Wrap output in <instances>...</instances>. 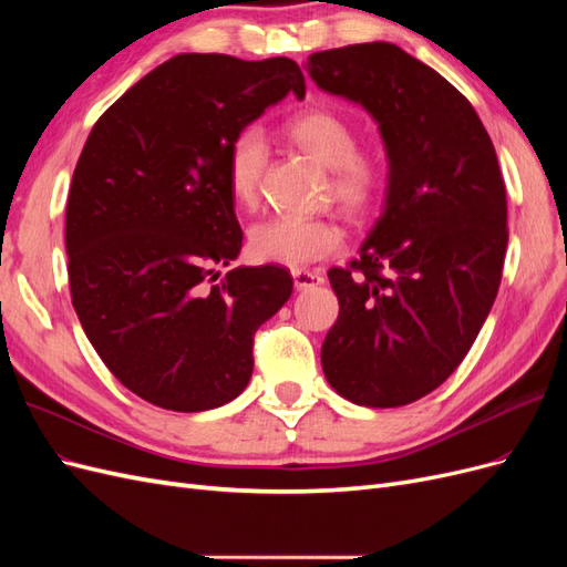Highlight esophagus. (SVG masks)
<instances>
[{
	"label": "esophagus",
	"instance_id": "esophagus-1",
	"mask_svg": "<svg viewBox=\"0 0 567 567\" xmlns=\"http://www.w3.org/2000/svg\"><path fill=\"white\" fill-rule=\"evenodd\" d=\"M293 284L298 290H307L323 284V277L317 271H307V269H293Z\"/></svg>",
	"mask_w": 567,
	"mask_h": 567
}]
</instances>
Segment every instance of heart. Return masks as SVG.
Instances as JSON below:
<instances>
[{
  "instance_id": "1",
  "label": "heart",
  "mask_w": 567,
  "mask_h": 567,
  "mask_svg": "<svg viewBox=\"0 0 567 567\" xmlns=\"http://www.w3.org/2000/svg\"><path fill=\"white\" fill-rule=\"evenodd\" d=\"M288 140L326 169H331V196L352 217L364 215L379 200L383 165L357 151V132L346 117L329 109L298 113L286 125ZM269 144L260 127H244L227 151V186L231 198L252 208L260 194ZM342 246V231L331 219L271 217L250 229L248 248L255 260L284 267H305L323 260Z\"/></svg>"
}]
</instances>
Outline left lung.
Wrapping results in <instances>:
<instances>
[{
	"label": "left lung",
	"mask_w": 567,
	"mask_h": 567,
	"mask_svg": "<svg viewBox=\"0 0 567 567\" xmlns=\"http://www.w3.org/2000/svg\"><path fill=\"white\" fill-rule=\"evenodd\" d=\"M305 71L379 123L388 156L381 217L357 260L329 269L340 315L323 375L359 406L416 402L463 362L499 290V161L471 101L398 44L317 51Z\"/></svg>",
	"instance_id": "obj_1"
}]
</instances>
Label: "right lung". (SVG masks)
Returning a JSON list of instances; mask_svg holds the SVG:
<instances>
[{"label":"right lung","instance_id":"obj_1","mask_svg":"<svg viewBox=\"0 0 567 567\" xmlns=\"http://www.w3.org/2000/svg\"><path fill=\"white\" fill-rule=\"evenodd\" d=\"M288 92L305 96L290 59L179 54L120 96L80 153L65 208L73 307L101 362L151 404L238 398L255 331L293 293L284 267H236L219 282L215 269L244 244L229 144Z\"/></svg>","mask_w":567,"mask_h":567}]
</instances>
